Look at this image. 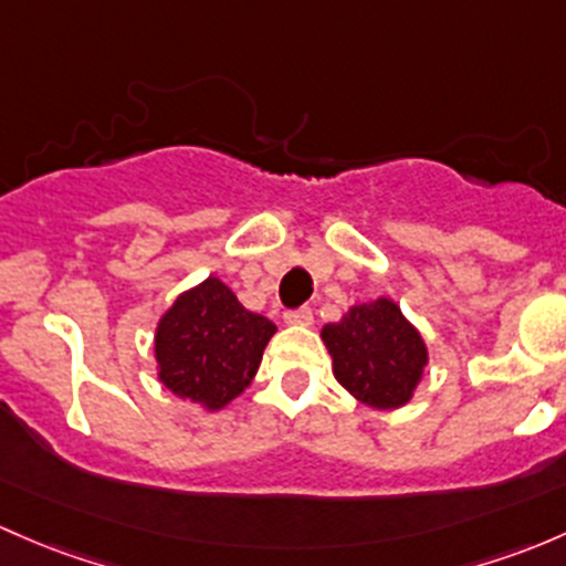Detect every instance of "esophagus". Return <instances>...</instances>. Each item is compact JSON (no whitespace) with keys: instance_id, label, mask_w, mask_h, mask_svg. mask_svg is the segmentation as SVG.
Returning <instances> with one entry per match:
<instances>
[{"instance_id":"34e87169","label":"esophagus","mask_w":566,"mask_h":566,"mask_svg":"<svg viewBox=\"0 0 566 566\" xmlns=\"http://www.w3.org/2000/svg\"><path fill=\"white\" fill-rule=\"evenodd\" d=\"M284 323H287V325H301V328H306V325L314 323V312L308 306H301V308H295V312L284 314Z\"/></svg>"}]
</instances>
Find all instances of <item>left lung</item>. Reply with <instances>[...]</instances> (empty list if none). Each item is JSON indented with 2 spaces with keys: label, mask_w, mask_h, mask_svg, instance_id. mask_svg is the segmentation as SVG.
Wrapping results in <instances>:
<instances>
[{
  "label": "left lung",
  "mask_w": 566,
  "mask_h": 566,
  "mask_svg": "<svg viewBox=\"0 0 566 566\" xmlns=\"http://www.w3.org/2000/svg\"><path fill=\"white\" fill-rule=\"evenodd\" d=\"M319 338L333 358V377L355 401L371 409H401L412 401L428 366L423 333L390 298L355 303Z\"/></svg>",
  "instance_id": "8db88e82"
}]
</instances>
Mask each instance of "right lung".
I'll use <instances>...</instances> for the list:
<instances>
[{
  "label": "right lung",
  "mask_w": 566,
  "mask_h": 566,
  "mask_svg": "<svg viewBox=\"0 0 566 566\" xmlns=\"http://www.w3.org/2000/svg\"><path fill=\"white\" fill-rule=\"evenodd\" d=\"M273 333L271 319L243 308L222 279L208 276L159 317L157 379L203 412H219L252 385Z\"/></svg>",
  "instance_id": "obj_1"
}]
</instances>
